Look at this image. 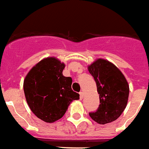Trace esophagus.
Segmentation results:
<instances>
[{
	"instance_id": "obj_1",
	"label": "esophagus",
	"mask_w": 149,
	"mask_h": 149,
	"mask_svg": "<svg viewBox=\"0 0 149 149\" xmlns=\"http://www.w3.org/2000/svg\"><path fill=\"white\" fill-rule=\"evenodd\" d=\"M79 97H80V99H83V97H84V92H79Z\"/></svg>"
}]
</instances>
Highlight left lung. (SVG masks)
<instances>
[{
	"label": "left lung",
	"instance_id": "8db88e82",
	"mask_svg": "<svg viewBox=\"0 0 149 149\" xmlns=\"http://www.w3.org/2000/svg\"><path fill=\"white\" fill-rule=\"evenodd\" d=\"M95 79L99 94L100 105L89 116L99 124L113 122L120 117L127 105L129 85L115 65L108 60L97 58L87 67Z\"/></svg>",
	"mask_w": 149,
	"mask_h": 149
}]
</instances>
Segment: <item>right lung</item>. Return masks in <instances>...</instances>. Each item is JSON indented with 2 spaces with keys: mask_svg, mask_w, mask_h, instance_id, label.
I'll return each mask as SVG.
<instances>
[{
  "mask_svg": "<svg viewBox=\"0 0 149 149\" xmlns=\"http://www.w3.org/2000/svg\"><path fill=\"white\" fill-rule=\"evenodd\" d=\"M65 65L54 57H47L34 65L23 82L27 104L35 116L46 123H54L65 115L70 103L79 99L72 90V78L62 74Z\"/></svg>",
  "mask_w": 149,
  "mask_h": 149,
  "instance_id": "obj_1",
  "label": "right lung"
}]
</instances>
